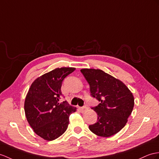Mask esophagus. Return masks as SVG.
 <instances>
[{"label":"esophagus","mask_w":159,"mask_h":159,"mask_svg":"<svg viewBox=\"0 0 159 159\" xmlns=\"http://www.w3.org/2000/svg\"><path fill=\"white\" fill-rule=\"evenodd\" d=\"M80 110L81 112H82V113H84V112H86L88 110V107L86 106L80 107Z\"/></svg>","instance_id":"1"}]
</instances>
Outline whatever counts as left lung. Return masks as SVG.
<instances>
[{
  "label": "left lung",
  "instance_id": "8db88e82",
  "mask_svg": "<svg viewBox=\"0 0 159 159\" xmlns=\"http://www.w3.org/2000/svg\"><path fill=\"white\" fill-rule=\"evenodd\" d=\"M90 85L92 97L100 102L92 107L98 115L97 122L89 125L94 134L110 137L126 125L133 111L134 98L125 84L100 69H81Z\"/></svg>",
  "mask_w": 159,
  "mask_h": 159
}]
</instances>
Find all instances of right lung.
I'll list each match as a JSON object with an SVG mask.
<instances>
[{
	"instance_id": "add662e5",
	"label": "right lung",
	"mask_w": 159,
	"mask_h": 159,
	"mask_svg": "<svg viewBox=\"0 0 159 159\" xmlns=\"http://www.w3.org/2000/svg\"><path fill=\"white\" fill-rule=\"evenodd\" d=\"M75 70L74 67H61L45 73L34 81L26 95V119L34 132L45 140H54L63 134L69 116L76 111V107L67 101L59 102L62 82Z\"/></svg>"
}]
</instances>
